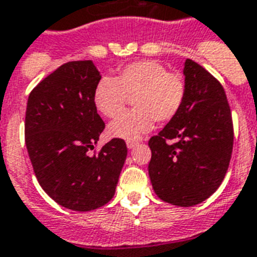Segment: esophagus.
<instances>
[{
    "instance_id": "esophagus-1",
    "label": "esophagus",
    "mask_w": 257,
    "mask_h": 257,
    "mask_svg": "<svg viewBox=\"0 0 257 257\" xmlns=\"http://www.w3.org/2000/svg\"><path fill=\"white\" fill-rule=\"evenodd\" d=\"M137 145H139V143H137V141H128V143H126V147H128V149H135Z\"/></svg>"
}]
</instances>
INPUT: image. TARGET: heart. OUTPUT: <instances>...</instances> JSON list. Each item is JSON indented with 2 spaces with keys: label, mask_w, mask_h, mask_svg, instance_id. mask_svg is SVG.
<instances>
[{
  "label": "heart",
  "mask_w": 257,
  "mask_h": 257,
  "mask_svg": "<svg viewBox=\"0 0 257 257\" xmlns=\"http://www.w3.org/2000/svg\"><path fill=\"white\" fill-rule=\"evenodd\" d=\"M186 95L185 80L169 72L156 60H139L122 67L116 78H101L93 89V104L107 117L117 116L128 97L135 109L125 112L108 125L113 139L135 141L152 131L154 120L170 121L182 108Z\"/></svg>",
  "instance_id": "obj_1"
}]
</instances>
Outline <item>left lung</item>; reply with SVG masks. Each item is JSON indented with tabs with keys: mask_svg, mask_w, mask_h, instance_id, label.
Listing matches in <instances>:
<instances>
[{
	"mask_svg": "<svg viewBox=\"0 0 257 257\" xmlns=\"http://www.w3.org/2000/svg\"><path fill=\"white\" fill-rule=\"evenodd\" d=\"M182 108L149 140V177L164 202L190 207L215 193L226 176L233 145L232 117L222 84L201 64H183ZM176 139V144H168Z\"/></svg>",
	"mask_w": 257,
	"mask_h": 257,
	"instance_id": "1",
	"label": "left lung"
}]
</instances>
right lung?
I'll list each match as a JSON object with an SVG mask.
<instances>
[{
  "mask_svg": "<svg viewBox=\"0 0 257 257\" xmlns=\"http://www.w3.org/2000/svg\"><path fill=\"white\" fill-rule=\"evenodd\" d=\"M101 79L92 60L68 62L29 95L25 141L46 194L74 211H92L113 198L126 158L124 140L112 139L89 154L105 124L93 104Z\"/></svg>",
  "mask_w": 257,
  "mask_h": 257,
  "instance_id": "add662e5",
  "label": "right lung"
}]
</instances>
